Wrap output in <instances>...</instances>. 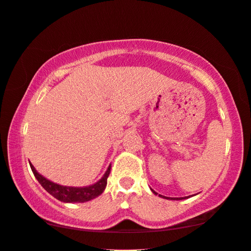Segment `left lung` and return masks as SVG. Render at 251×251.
I'll use <instances>...</instances> for the list:
<instances>
[{"instance_id":"obj_1","label":"left lung","mask_w":251,"mask_h":251,"mask_svg":"<svg viewBox=\"0 0 251 251\" xmlns=\"http://www.w3.org/2000/svg\"><path fill=\"white\" fill-rule=\"evenodd\" d=\"M151 191H152L154 195H158L157 192L152 190V189H151ZM159 197H161V198H164V199H171V198H169V197H163V196H161V195H159ZM186 198H188V197H186ZM186 198H172V199H174V200H182V199H186Z\"/></svg>"}]
</instances>
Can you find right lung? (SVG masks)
I'll use <instances>...</instances> for the list:
<instances>
[{"instance_id": "obj_1", "label": "right lung", "mask_w": 251, "mask_h": 251, "mask_svg": "<svg viewBox=\"0 0 251 251\" xmlns=\"http://www.w3.org/2000/svg\"><path fill=\"white\" fill-rule=\"evenodd\" d=\"M32 172L34 174L35 178L38 179L41 186H42L49 194L54 197L57 200L62 201V202H87V201L92 200L97 197L100 196L106 187V180L111 171V166H109L108 170L105 171L104 176L99 180L98 182L88 187H67L61 186L50 181L43 176H41L35 168L30 163Z\"/></svg>"}]
</instances>
